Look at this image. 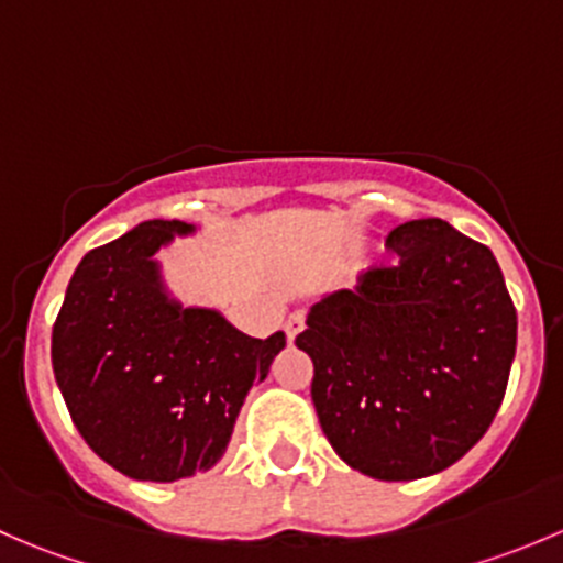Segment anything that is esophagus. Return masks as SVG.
Here are the masks:
<instances>
[{
	"label": "esophagus",
	"instance_id": "obj_1",
	"mask_svg": "<svg viewBox=\"0 0 563 563\" xmlns=\"http://www.w3.org/2000/svg\"><path fill=\"white\" fill-rule=\"evenodd\" d=\"M286 338H288V343H294V340H297V334L302 332L305 329V316L302 313H291L286 318Z\"/></svg>",
	"mask_w": 563,
	"mask_h": 563
}]
</instances>
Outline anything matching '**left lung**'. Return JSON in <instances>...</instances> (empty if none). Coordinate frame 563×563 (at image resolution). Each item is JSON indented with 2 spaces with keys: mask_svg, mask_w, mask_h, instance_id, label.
Instances as JSON below:
<instances>
[{
  "mask_svg": "<svg viewBox=\"0 0 563 563\" xmlns=\"http://www.w3.org/2000/svg\"><path fill=\"white\" fill-rule=\"evenodd\" d=\"M397 266L323 294L297 349L343 463L411 482L457 463L490 428L518 345V313L490 247L446 220L389 231Z\"/></svg>",
  "mask_w": 563,
  "mask_h": 563,
  "instance_id": "8db88e82",
  "label": "left lung"
}]
</instances>
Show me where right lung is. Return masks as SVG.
<instances>
[{
  "instance_id": "1",
  "label": "right lung",
  "mask_w": 563,
  "mask_h": 563,
  "mask_svg": "<svg viewBox=\"0 0 563 563\" xmlns=\"http://www.w3.org/2000/svg\"><path fill=\"white\" fill-rule=\"evenodd\" d=\"M181 220H146L89 250L51 334V365L78 433L119 474L176 482L225 455L247 391L286 349L250 338L214 308L168 291L157 250L192 236Z\"/></svg>"
}]
</instances>
